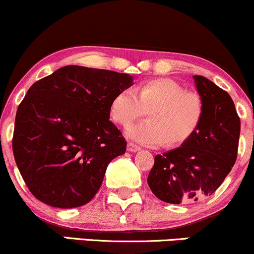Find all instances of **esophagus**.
<instances>
[{
  "instance_id": "esophagus-1",
  "label": "esophagus",
  "mask_w": 254,
  "mask_h": 254,
  "mask_svg": "<svg viewBox=\"0 0 254 254\" xmlns=\"http://www.w3.org/2000/svg\"><path fill=\"white\" fill-rule=\"evenodd\" d=\"M127 150L131 151V153H136V151L139 150V147H138V145L131 143V142H130V143H127Z\"/></svg>"
}]
</instances>
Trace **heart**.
<instances>
[{
  "label": "heart",
  "instance_id": "1",
  "mask_svg": "<svg viewBox=\"0 0 254 254\" xmlns=\"http://www.w3.org/2000/svg\"><path fill=\"white\" fill-rule=\"evenodd\" d=\"M148 110V121L127 127V136L145 145L179 147L190 139L203 117V101L194 92H186L171 78H155L133 89H123L111 101L110 115L116 123L127 127Z\"/></svg>",
  "mask_w": 254,
  "mask_h": 254
}]
</instances>
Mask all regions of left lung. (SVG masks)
I'll return each mask as SVG.
<instances>
[{
  "mask_svg": "<svg viewBox=\"0 0 254 254\" xmlns=\"http://www.w3.org/2000/svg\"><path fill=\"white\" fill-rule=\"evenodd\" d=\"M203 117L190 139L156 155L148 185L159 199L180 204L202 199L217 190L235 164L240 118L232 98L206 77L194 75Z\"/></svg>",
  "mask_w": 254,
  "mask_h": 254,
  "instance_id": "8db88e82",
  "label": "left lung"
}]
</instances>
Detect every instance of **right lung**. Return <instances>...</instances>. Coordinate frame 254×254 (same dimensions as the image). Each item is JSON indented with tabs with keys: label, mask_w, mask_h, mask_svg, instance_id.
I'll list each match as a JSON object with an SVG mask.
<instances>
[{
	"label": "right lung",
	"mask_w": 254,
	"mask_h": 254,
	"mask_svg": "<svg viewBox=\"0 0 254 254\" xmlns=\"http://www.w3.org/2000/svg\"><path fill=\"white\" fill-rule=\"evenodd\" d=\"M132 76L66 65L37 81L16 111L13 153L34 197L55 208L84 205L127 141L110 121L115 95Z\"/></svg>",
	"instance_id": "add662e5"
}]
</instances>
